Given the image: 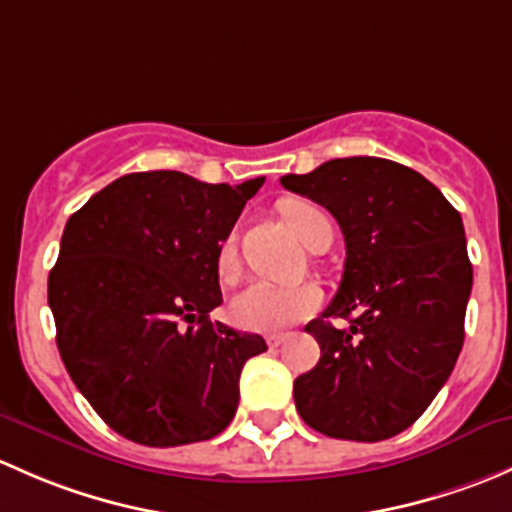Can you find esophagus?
<instances>
[{
  "mask_svg": "<svg viewBox=\"0 0 512 512\" xmlns=\"http://www.w3.org/2000/svg\"><path fill=\"white\" fill-rule=\"evenodd\" d=\"M283 340H286V335H283V333H273V335L266 337V342H268V345H271V347H278Z\"/></svg>",
  "mask_w": 512,
  "mask_h": 512,
  "instance_id": "34e87169",
  "label": "esophagus"
}]
</instances>
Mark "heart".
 Returning a JSON list of instances; mask_svg holds the SVG:
<instances>
[{
    "label": "heart",
    "mask_w": 512,
    "mask_h": 512,
    "mask_svg": "<svg viewBox=\"0 0 512 512\" xmlns=\"http://www.w3.org/2000/svg\"><path fill=\"white\" fill-rule=\"evenodd\" d=\"M281 214L286 219L288 229L293 231L295 239L313 249L315 241L323 234H333L328 214L318 204L308 199H283ZM219 276L234 278L239 268V254H236V236H226L219 249ZM323 303V293L310 283L303 286H273L266 281H254L244 291L236 293L229 305L231 320L239 328L251 330V333H276V330L288 328V325L300 323L310 318Z\"/></svg>",
    "instance_id": "1"
}]
</instances>
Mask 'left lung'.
<instances>
[{"instance_id":"obj_1","label":"left lung","mask_w":512,"mask_h":512,"mask_svg":"<svg viewBox=\"0 0 512 512\" xmlns=\"http://www.w3.org/2000/svg\"><path fill=\"white\" fill-rule=\"evenodd\" d=\"M281 184L333 214L347 254L333 303L305 325L320 360L295 379V409L333 439H392L434 402L463 347L473 266L461 214L382 157L330 160Z\"/></svg>"}]
</instances>
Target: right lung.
I'll use <instances>...</instances> for the list:
<instances>
[{"instance_id":"1","label":"right lung","mask_w":512,"mask_h":512,"mask_svg":"<svg viewBox=\"0 0 512 512\" xmlns=\"http://www.w3.org/2000/svg\"><path fill=\"white\" fill-rule=\"evenodd\" d=\"M261 184L133 172L66 221L49 273L56 345L78 392L125 439L194 444L234 419L241 370L266 340L209 313L221 305V244Z\"/></svg>"}]
</instances>
